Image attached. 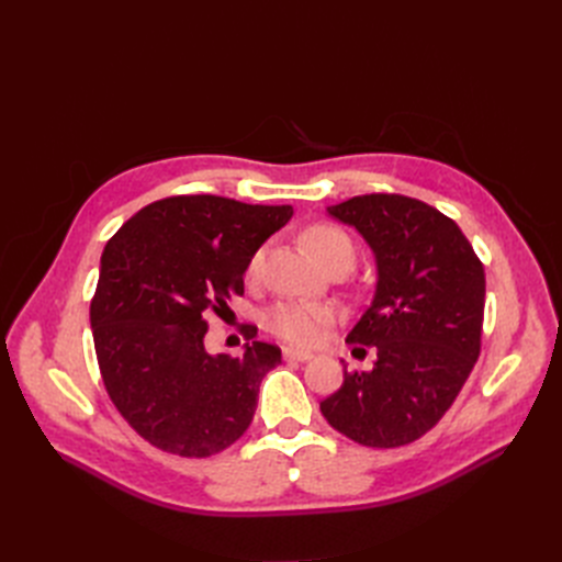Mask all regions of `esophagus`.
<instances>
[{
	"mask_svg": "<svg viewBox=\"0 0 562 562\" xmlns=\"http://www.w3.org/2000/svg\"><path fill=\"white\" fill-rule=\"evenodd\" d=\"M283 359L285 361H310L312 359V351L295 349V347H283Z\"/></svg>",
	"mask_w": 562,
	"mask_h": 562,
	"instance_id": "34e87169",
	"label": "esophagus"
}]
</instances>
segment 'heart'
I'll return each mask as SVG.
<instances>
[{"label": "heart", "instance_id": "heart-1", "mask_svg": "<svg viewBox=\"0 0 562 562\" xmlns=\"http://www.w3.org/2000/svg\"><path fill=\"white\" fill-rule=\"evenodd\" d=\"M302 244L314 258L328 267L330 262L347 260L353 265V244L349 234L335 225H312L302 234ZM262 262V252L258 250L248 262V274H255ZM333 321V310L321 302L310 300H281L265 316L267 328L295 345H312L318 339L321 330Z\"/></svg>", "mask_w": 562, "mask_h": 562}]
</instances>
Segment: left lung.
I'll use <instances>...</instances> for the list:
<instances>
[{
  "label": "left lung",
  "mask_w": 562,
  "mask_h": 562,
  "mask_svg": "<svg viewBox=\"0 0 562 562\" xmlns=\"http://www.w3.org/2000/svg\"><path fill=\"white\" fill-rule=\"evenodd\" d=\"M326 211L375 255V295L347 342L375 347L378 361L368 372L345 366L321 413L361 446H407L448 413L479 361L483 265L454 220L424 201L366 194Z\"/></svg>",
  "instance_id": "obj_1"
}]
</instances>
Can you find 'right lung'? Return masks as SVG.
Returning <instances> with one entry per match:
<instances>
[{"instance_id": "add662e5", "label": "right lung", "mask_w": 562, "mask_h": 562, "mask_svg": "<svg viewBox=\"0 0 562 562\" xmlns=\"http://www.w3.org/2000/svg\"><path fill=\"white\" fill-rule=\"evenodd\" d=\"M291 217L293 206L171 196L108 241L91 300L93 345L114 407L147 443L211 457L248 429L281 349L255 339L236 359L213 356L203 347L206 316L244 293L250 258Z\"/></svg>"}]
</instances>
